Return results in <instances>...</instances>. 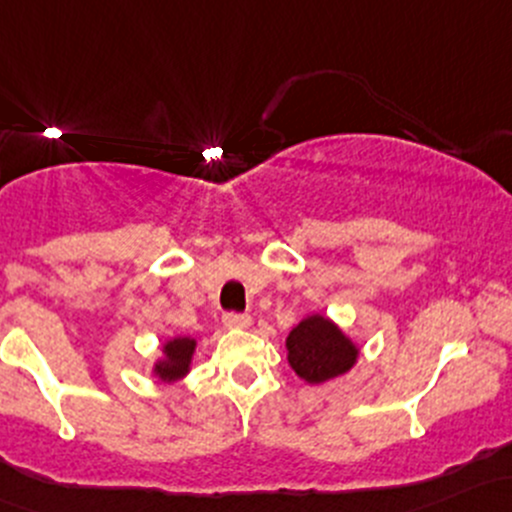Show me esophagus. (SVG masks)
I'll use <instances>...</instances> for the list:
<instances>
[{
	"label": "esophagus",
	"instance_id": "34e87169",
	"mask_svg": "<svg viewBox=\"0 0 512 512\" xmlns=\"http://www.w3.org/2000/svg\"><path fill=\"white\" fill-rule=\"evenodd\" d=\"M223 323H226L228 328H247V325H250V316H247V313L230 311L223 316Z\"/></svg>",
	"mask_w": 512,
	"mask_h": 512
}]
</instances>
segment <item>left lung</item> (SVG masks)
Segmentation results:
<instances>
[{
    "instance_id": "1",
    "label": "left lung",
    "mask_w": 512,
    "mask_h": 512,
    "mask_svg": "<svg viewBox=\"0 0 512 512\" xmlns=\"http://www.w3.org/2000/svg\"><path fill=\"white\" fill-rule=\"evenodd\" d=\"M289 364L308 384L345 374L355 364L357 347L323 316L301 320L286 338Z\"/></svg>"
}]
</instances>
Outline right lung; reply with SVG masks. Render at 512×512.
Segmentation results:
<instances>
[{
    "label": "right lung",
    "mask_w": 512,
    "mask_h": 512,
    "mask_svg": "<svg viewBox=\"0 0 512 512\" xmlns=\"http://www.w3.org/2000/svg\"><path fill=\"white\" fill-rule=\"evenodd\" d=\"M196 342L192 338H177L165 345V362L157 364V374L160 379H179V376L187 374L189 362H192V352H194Z\"/></svg>",
    "instance_id": "right-lung-1"
}]
</instances>
